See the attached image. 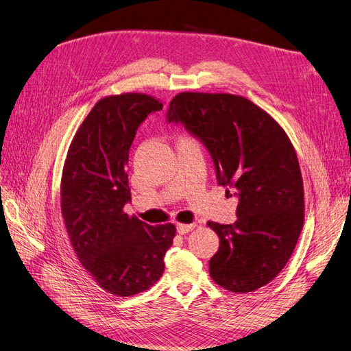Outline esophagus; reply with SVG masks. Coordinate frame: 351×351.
Here are the masks:
<instances>
[{"label": "esophagus", "instance_id": "obj_1", "mask_svg": "<svg viewBox=\"0 0 351 351\" xmlns=\"http://www.w3.org/2000/svg\"><path fill=\"white\" fill-rule=\"evenodd\" d=\"M195 228V224H177V232L178 234H187Z\"/></svg>", "mask_w": 351, "mask_h": 351}]
</instances>
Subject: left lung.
Returning <instances> with one entry per match:
<instances>
[{
	"label": "left lung",
	"mask_w": 351,
	"mask_h": 351,
	"mask_svg": "<svg viewBox=\"0 0 351 351\" xmlns=\"http://www.w3.org/2000/svg\"><path fill=\"white\" fill-rule=\"evenodd\" d=\"M167 121L183 124L205 145L218 184L239 197L236 222H208L219 237L212 280L232 293L267 285L289 262L304 221L303 180L289 136L258 105L231 93H178Z\"/></svg>",
	"instance_id": "left-lung-1"
}]
</instances>
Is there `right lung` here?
I'll return each instance as SVG.
<instances>
[{
	"label": "right lung",
	"instance_id": "obj_1",
	"mask_svg": "<svg viewBox=\"0 0 351 351\" xmlns=\"http://www.w3.org/2000/svg\"><path fill=\"white\" fill-rule=\"evenodd\" d=\"M162 110L149 95L97 102L69 147L61 177V214L82 267L101 289L121 297L147 290L164 272L173 224L149 226L124 212L132 202L129 151L147 115Z\"/></svg>",
	"mask_w": 351,
	"mask_h": 351
}]
</instances>
